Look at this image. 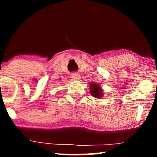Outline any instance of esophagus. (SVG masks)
I'll list each match as a JSON object with an SVG mask.
<instances>
[{
    "instance_id": "esophagus-1",
    "label": "esophagus",
    "mask_w": 157,
    "mask_h": 157,
    "mask_svg": "<svg viewBox=\"0 0 157 157\" xmlns=\"http://www.w3.org/2000/svg\"><path fill=\"white\" fill-rule=\"evenodd\" d=\"M71 78H73V79H74V80H79V79L81 78V76H79L78 74L74 73V74H72L71 75Z\"/></svg>"
}]
</instances>
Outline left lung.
<instances>
[{
  "label": "left lung",
  "instance_id": "1",
  "mask_svg": "<svg viewBox=\"0 0 157 157\" xmlns=\"http://www.w3.org/2000/svg\"><path fill=\"white\" fill-rule=\"evenodd\" d=\"M90 92L91 94L94 97L100 98L103 96L102 93V89L98 86L97 83H90Z\"/></svg>",
  "mask_w": 157,
  "mask_h": 157
}]
</instances>
